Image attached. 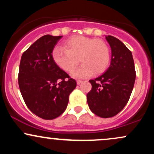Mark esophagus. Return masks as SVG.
Listing matches in <instances>:
<instances>
[{
	"label": "esophagus",
	"instance_id": "34e87169",
	"mask_svg": "<svg viewBox=\"0 0 154 154\" xmlns=\"http://www.w3.org/2000/svg\"><path fill=\"white\" fill-rule=\"evenodd\" d=\"M82 82H83V81H82V80H77V85H80Z\"/></svg>",
	"mask_w": 154,
	"mask_h": 154
}]
</instances>
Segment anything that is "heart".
<instances>
[{
  "mask_svg": "<svg viewBox=\"0 0 154 154\" xmlns=\"http://www.w3.org/2000/svg\"><path fill=\"white\" fill-rule=\"evenodd\" d=\"M63 47L55 48L53 59L59 68L67 72H72L80 61L82 64L72 72L73 77L85 78L93 72L98 75L109 66L110 50L103 40L79 35L66 40Z\"/></svg>",
  "mask_w": 154,
  "mask_h": 154,
  "instance_id": "b5f03b06",
  "label": "heart"
}]
</instances>
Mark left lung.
Masks as SVG:
<instances>
[{
	"label": "left lung",
	"mask_w": 154,
	"mask_h": 154,
	"mask_svg": "<svg viewBox=\"0 0 154 154\" xmlns=\"http://www.w3.org/2000/svg\"><path fill=\"white\" fill-rule=\"evenodd\" d=\"M111 49V63L103 75L89 82L87 94L90 109L95 115L109 118L116 115L128 103L135 80V69L131 51L119 39L107 35Z\"/></svg>",
	"instance_id": "8db88e82"
}]
</instances>
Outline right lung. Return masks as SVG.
<instances>
[{"label": "right lung", "instance_id": "1", "mask_svg": "<svg viewBox=\"0 0 154 154\" xmlns=\"http://www.w3.org/2000/svg\"><path fill=\"white\" fill-rule=\"evenodd\" d=\"M62 36L44 35L22 54L18 82L26 106L44 119H54L65 111L75 79L54 62L52 52Z\"/></svg>", "mask_w": 154, "mask_h": 154}]
</instances>
